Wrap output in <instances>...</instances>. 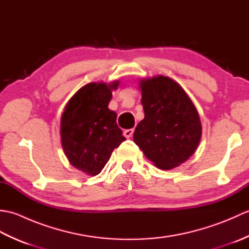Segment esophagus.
Wrapping results in <instances>:
<instances>
[{
	"instance_id": "34e87169",
	"label": "esophagus",
	"mask_w": 249,
	"mask_h": 249,
	"mask_svg": "<svg viewBox=\"0 0 249 249\" xmlns=\"http://www.w3.org/2000/svg\"><path fill=\"white\" fill-rule=\"evenodd\" d=\"M133 134H134V129L133 128H129V129L124 130V136L126 137V138H130V137L133 136Z\"/></svg>"
}]
</instances>
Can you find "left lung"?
I'll return each instance as SVG.
<instances>
[{
	"label": "left lung",
	"mask_w": 249,
	"mask_h": 249,
	"mask_svg": "<svg viewBox=\"0 0 249 249\" xmlns=\"http://www.w3.org/2000/svg\"><path fill=\"white\" fill-rule=\"evenodd\" d=\"M138 84L144 119L137 125L134 141L157 168L170 170L186 161L200 143L198 110L171 78L158 75Z\"/></svg>",
	"instance_id": "obj_1"
}]
</instances>
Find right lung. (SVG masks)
<instances>
[{
  "instance_id": "right-lung-1",
  "label": "right lung",
  "mask_w": 249,
  "mask_h": 249,
  "mask_svg": "<svg viewBox=\"0 0 249 249\" xmlns=\"http://www.w3.org/2000/svg\"><path fill=\"white\" fill-rule=\"evenodd\" d=\"M120 81L91 82L68 100L61 116V143L71 165L88 176H97L116 147L125 140L108 108Z\"/></svg>"
}]
</instances>
